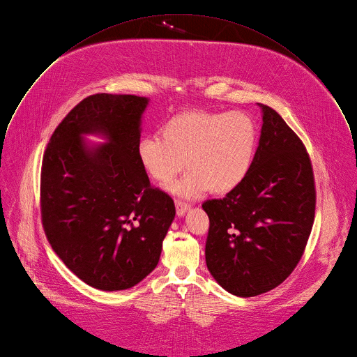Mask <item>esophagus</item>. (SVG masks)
<instances>
[{
    "mask_svg": "<svg viewBox=\"0 0 357 357\" xmlns=\"http://www.w3.org/2000/svg\"><path fill=\"white\" fill-rule=\"evenodd\" d=\"M174 202H176V211H177L178 216H183L190 209V206H191L188 202H185L183 199H176Z\"/></svg>",
    "mask_w": 357,
    "mask_h": 357,
    "instance_id": "34e87169",
    "label": "esophagus"
}]
</instances>
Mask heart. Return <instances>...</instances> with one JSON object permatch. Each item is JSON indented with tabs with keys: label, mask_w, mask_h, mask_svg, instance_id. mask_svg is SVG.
<instances>
[{
	"label": "heart",
	"mask_w": 357,
	"mask_h": 357,
	"mask_svg": "<svg viewBox=\"0 0 357 357\" xmlns=\"http://www.w3.org/2000/svg\"><path fill=\"white\" fill-rule=\"evenodd\" d=\"M257 126L244 112L192 110L173 116L159 135L139 141L138 156L160 184H170L185 167L188 173L173 185L183 197L205 190L226 194L247 176L255 148Z\"/></svg>",
	"instance_id": "1"
}]
</instances>
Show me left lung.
Wrapping results in <instances>:
<instances>
[{
	"mask_svg": "<svg viewBox=\"0 0 357 357\" xmlns=\"http://www.w3.org/2000/svg\"><path fill=\"white\" fill-rule=\"evenodd\" d=\"M244 180L202 204L205 259L229 293L252 297L279 286L298 264L314 223L315 184L304 144L269 106Z\"/></svg>",
	"mask_w": 357,
	"mask_h": 357,
	"instance_id": "left-lung-1",
	"label": "left lung"
}]
</instances>
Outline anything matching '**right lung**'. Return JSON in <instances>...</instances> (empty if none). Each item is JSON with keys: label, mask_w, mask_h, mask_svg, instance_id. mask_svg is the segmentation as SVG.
Wrapping results in <instances>:
<instances>
[{"label": "right lung", "mask_w": 357, "mask_h": 357, "mask_svg": "<svg viewBox=\"0 0 357 357\" xmlns=\"http://www.w3.org/2000/svg\"><path fill=\"white\" fill-rule=\"evenodd\" d=\"M146 98L96 93L59 124L46 148L40 211L46 237L81 280L100 290L135 286L158 265L174 219L172 197L151 185L138 156ZM85 133L108 144L88 147Z\"/></svg>", "instance_id": "1"}]
</instances>
